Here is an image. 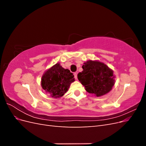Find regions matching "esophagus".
<instances>
[{"mask_svg": "<svg viewBox=\"0 0 146 146\" xmlns=\"http://www.w3.org/2000/svg\"><path fill=\"white\" fill-rule=\"evenodd\" d=\"M74 77H75V78L77 79V72H75V73L74 74Z\"/></svg>", "mask_w": 146, "mask_h": 146, "instance_id": "obj_1", "label": "esophagus"}]
</instances>
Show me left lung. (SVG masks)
<instances>
[{
    "label": "left lung",
    "mask_w": 146,
    "mask_h": 146,
    "mask_svg": "<svg viewBox=\"0 0 146 146\" xmlns=\"http://www.w3.org/2000/svg\"><path fill=\"white\" fill-rule=\"evenodd\" d=\"M83 71L77 75L78 80L87 92L100 97L107 94L114 85L113 71L99 61L88 60L82 66Z\"/></svg>",
    "instance_id": "8db88e82"
}]
</instances>
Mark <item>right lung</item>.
<instances>
[{
    "mask_svg": "<svg viewBox=\"0 0 146 146\" xmlns=\"http://www.w3.org/2000/svg\"><path fill=\"white\" fill-rule=\"evenodd\" d=\"M74 76L68 69H64L59 63L47 70L41 78V86L51 97L59 98L68 91Z\"/></svg>",
    "mask_w": 146,
    "mask_h": 146,
    "instance_id": "add662e5",
    "label": "right lung"
}]
</instances>
